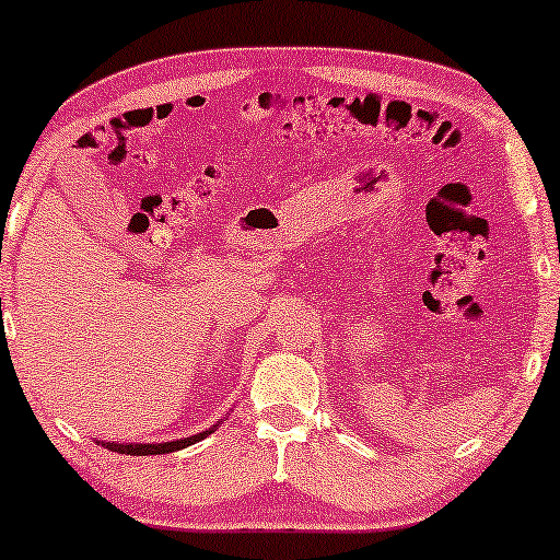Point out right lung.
Listing matches in <instances>:
<instances>
[{"label":"right lung","mask_w":560,"mask_h":560,"mask_svg":"<svg viewBox=\"0 0 560 560\" xmlns=\"http://www.w3.org/2000/svg\"><path fill=\"white\" fill-rule=\"evenodd\" d=\"M221 420H217V425L206 428V431L196 433V435H188V439H178V441H163V443H119V441H96L106 446L114 454H125V456H158V454H173V451H180L190 446V443L206 439V435H211L217 431Z\"/></svg>","instance_id":"1"}]
</instances>
